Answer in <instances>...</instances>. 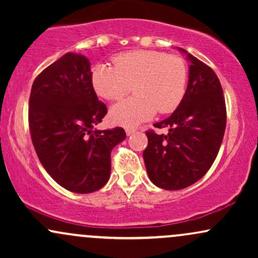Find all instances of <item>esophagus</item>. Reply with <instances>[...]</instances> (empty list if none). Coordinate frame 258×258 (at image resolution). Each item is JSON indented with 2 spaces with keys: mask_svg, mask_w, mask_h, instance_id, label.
<instances>
[{
  "mask_svg": "<svg viewBox=\"0 0 258 258\" xmlns=\"http://www.w3.org/2000/svg\"><path fill=\"white\" fill-rule=\"evenodd\" d=\"M125 131H126V135H127V136H132L133 133L136 132V130H135V128H130V127H128V128H126Z\"/></svg>",
  "mask_w": 258,
  "mask_h": 258,
  "instance_id": "esophagus-1",
  "label": "esophagus"
}]
</instances>
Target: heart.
Instances as JSON below:
<instances>
[{"label":"heart","mask_w":258,"mask_h":258,"mask_svg":"<svg viewBox=\"0 0 258 258\" xmlns=\"http://www.w3.org/2000/svg\"><path fill=\"white\" fill-rule=\"evenodd\" d=\"M114 67L97 64L91 72L93 90L102 98L114 100L133 88L135 97L115 103L109 117L115 125L135 127L150 120L156 110L173 111L186 91L188 69L178 55L150 49L121 53Z\"/></svg>","instance_id":"b5f03b06"}]
</instances>
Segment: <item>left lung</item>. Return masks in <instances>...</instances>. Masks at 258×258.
<instances>
[{
  "label": "left lung",
  "instance_id": "obj_1",
  "mask_svg": "<svg viewBox=\"0 0 258 258\" xmlns=\"http://www.w3.org/2000/svg\"><path fill=\"white\" fill-rule=\"evenodd\" d=\"M189 61L186 91L167 119L154 123L167 127V135L148 131L143 159L148 176L156 186L179 190L194 184L214 164L226 130V103L217 75L185 49Z\"/></svg>",
  "mask_w": 258,
  "mask_h": 258
}]
</instances>
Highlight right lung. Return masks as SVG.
Listing matches in <instances>:
<instances>
[{
    "mask_svg": "<svg viewBox=\"0 0 258 258\" xmlns=\"http://www.w3.org/2000/svg\"><path fill=\"white\" fill-rule=\"evenodd\" d=\"M108 112L91 82V63L68 52L35 79L29 100L32 144L44 170L73 193H93L110 177L112 148L121 127L94 128Z\"/></svg>",
    "mask_w": 258,
    "mask_h": 258,
    "instance_id": "obj_1",
    "label": "right lung"
}]
</instances>
